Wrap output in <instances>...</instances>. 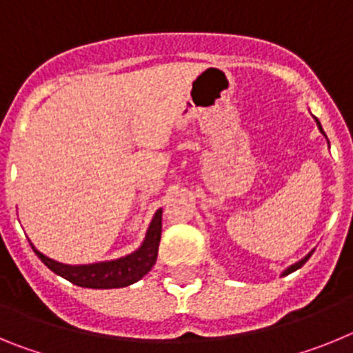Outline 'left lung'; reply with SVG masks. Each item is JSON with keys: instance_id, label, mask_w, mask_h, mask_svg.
Segmentation results:
<instances>
[{"instance_id": "left-lung-1", "label": "left lung", "mask_w": 353, "mask_h": 353, "mask_svg": "<svg viewBox=\"0 0 353 353\" xmlns=\"http://www.w3.org/2000/svg\"><path fill=\"white\" fill-rule=\"evenodd\" d=\"M314 120H316V118H314ZM316 125H318V129H320V132H322V134H323V136H325V132H323L322 125H320V121H318V120H316ZM311 254H313V251H311V252H307V254H305V256H304V258H302V260H299V261H297V263H293V265H290L288 269H286V270H283V274H281V276H288V274H292V272H295V270H297V269H301L302 265H304V263H305V261L310 260V256H311Z\"/></svg>"}]
</instances>
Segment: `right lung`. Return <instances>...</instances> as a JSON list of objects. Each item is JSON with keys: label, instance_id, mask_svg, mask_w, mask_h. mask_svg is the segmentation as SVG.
<instances>
[{"label": "right lung", "instance_id": "obj_1", "mask_svg": "<svg viewBox=\"0 0 353 353\" xmlns=\"http://www.w3.org/2000/svg\"><path fill=\"white\" fill-rule=\"evenodd\" d=\"M162 232V210L159 208L155 212L154 219L146 230L145 240L138 249L127 256H121L118 260L111 261H99V263L90 265H67L54 261L37 251L35 245L31 244L37 256L43 261V265L51 269L52 272L61 276L63 279L70 281L72 285L83 286V288H97V290H109V288H123L132 283L139 281L143 276L152 270V267L157 261L159 242H161Z\"/></svg>", "mask_w": 353, "mask_h": 353}]
</instances>
